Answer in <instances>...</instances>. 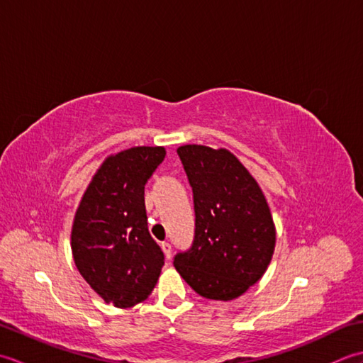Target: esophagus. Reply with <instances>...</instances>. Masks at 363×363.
<instances>
[{"instance_id": "34e87169", "label": "esophagus", "mask_w": 363, "mask_h": 363, "mask_svg": "<svg viewBox=\"0 0 363 363\" xmlns=\"http://www.w3.org/2000/svg\"><path fill=\"white\" fill-rule=\"evenodd\" d=\"M162 251H164L167 260L172 259V245H169V243H162Z\"/></svg>"}]
</instances>
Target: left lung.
I'll use <instances>...</instances> for the list:
<instances>
[{
	"instance_id": "8db88e82",
	"label": "left lung",
	"mask_w": 363,
	"mask_h": 363,
	"mask_svg": "<svg viewBox=\"0 0 363 363\" xmlns=\"http://www.w3.org/2000/svg\"><path fill=\"white\" fill-rule=\"evenodd\" d=\"M194 190L195 240L174 267L198 295L230 301L260 281L272 262L276 228L267 198L226 148H177Z\"/></svg>"
}]
</instances>
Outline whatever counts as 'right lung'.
<instances>
[{"instance_id": "right-lung-1", "label": "right lung", "mask_w": 363, "mask_h": 363, "mask_svg": "<svg viewBox=\"0 0 363 363\" xmlns=\"http://www.w3.org/2000/svg\"><path fill=\"white\" fill-rule=\"evenodd\" d=\"M165 154L164 146H134L107 156L74 213V265L118 309L148 299L164 267V252L148 233L145 184Z\"/></svg>"}]
</instances>
